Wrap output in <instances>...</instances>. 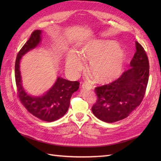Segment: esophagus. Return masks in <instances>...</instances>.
I'll return each instance as SVG.
<instances>
[{
	"label": "esophagus",
	"mask_w": 161,
	"mask_h": 161,
	"mask_svg": "<svg viewBox=\"0 0 161 161\" xmlns=\"http://www.w3.org/2000/svg\"><path fill=\"white\" fill-rule=\"evenodd\" d=\"M81 86L82 89H92V86L89 84H85V83L82 84Z\"/></svg>",
	"instance_id": "34e87169"
}]
</instances>
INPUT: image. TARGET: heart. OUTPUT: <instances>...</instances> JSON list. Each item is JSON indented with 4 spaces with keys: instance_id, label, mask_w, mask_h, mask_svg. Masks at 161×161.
I'll use <instances>...</instances> for the list:
<instances>
[{
    "instance_id": "heart-1",
    "label": "heart",
    "mask_w": 161,
    "mask_h": 161,
    "mask_svg": "<svg viewBox=\"0 0 161 161\" xmlns=\"http://www.w3.org/2000/svg\"><path fill=\"white\" fill-rule=\"evenodd\" d=\"M126 54L124 50L113 40H92L81 47L79 53L70 51L66 58V67L70 74L76 76L89 61V70L100 83L118 79L122 71Z\"/></svg>"
}]
</instances>
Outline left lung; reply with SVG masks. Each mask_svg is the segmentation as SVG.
Wrapping results in <instances>:
<instances>
[{"mask_svg":"<svg viewBox=\"0 0 161 161\" xmlns=\"http://www.w3.org/2000/svg\"><path fill=\"white\" fill-rule=\"evenodd\" d=\"M136 52L125 70L111 83L95 88L98 97L92 107V114L100 120L114 123L126 118L142 102L149 76V62L144 48L137 42Z\"/></svg>","mask_w":161,"mask_h":161,"instance_id":"left-lung-1","label":"left lung"}]
</instances>
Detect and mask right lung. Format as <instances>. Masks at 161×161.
Here are the masks:
<instances>
[{
  "mask_svg": "<svg viewBox=\"0 0 161 161\" xmlns=\"http://www.w3.org/2000/svg\"><path fill=\"white\" fill-rule=\"evenodd\" d=\"M42 30L34 31L18 53L14 66L15 80L19 99L27 111L39 119L52 122L66 114L69 108L71 97L79 89V83L58 76L54 84L43 95H31L25 90L23 86L20 62L24 55L39 46L42 41Z\"/></svg>",
  "mask_w": 161,
  "mask_h": 161,
  "instance_id": "add662e5",
  "label": "right lung"
}]
</instances>
